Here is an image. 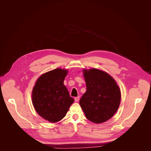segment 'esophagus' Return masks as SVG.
<instances>
[{"label":"esophagus","mask_w":151,"mask_h":151,"mask_svg":"<svg viewBox=\"0 0 151 151\" xmlns=\"http://www.w3.org/2000/svg\"><path fill=\"white\" fill-rule=\"evenodd\" d=\"M74 99H75V101H76V102H77V101H79V99H80V97H79V96H77V97H76V98H74Z\"/></svg>","instance_id":"1"}]
</instances>
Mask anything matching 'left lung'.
Here are the masks:
<instances>
[{
    "label": "left lung",
    "instance_id": "8db88e82",
    "mask_svg": "<svg viewBox=\"0 0 151 151\" xmlns=\"http://www.w3.org/2000/svg\"><path fill=\"white\" fill-rule=\"evenodd\" d=\"M86 92L79 104L86 117L91 122L101 123L114 115L119 107L120 90L115 81L107 73L96 68L84 70Z\"/></svg>",
    "mask_w": 151,
    "mask_h": 151
}]
</instances>
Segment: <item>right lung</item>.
I'll return each mask as SVG.
<instances>
[{
  "mask_svg": "<svg viewBox=\"0 0 151 151\" xmlns=\"http://www.w3.org/2000/svg\"><path fill=\"white\" fill-rule=\"evenodd\" d=\"M67 70L56 68L41 76L32 92V101L40 116L50 122L61 120L74 99L69 94L63 81Z\"/></svg>",
  "mask_w": 151,
  "mask_h": 151,
  "instance_id": "obj_1",
  "label": "right lung"
}]
</instances>
